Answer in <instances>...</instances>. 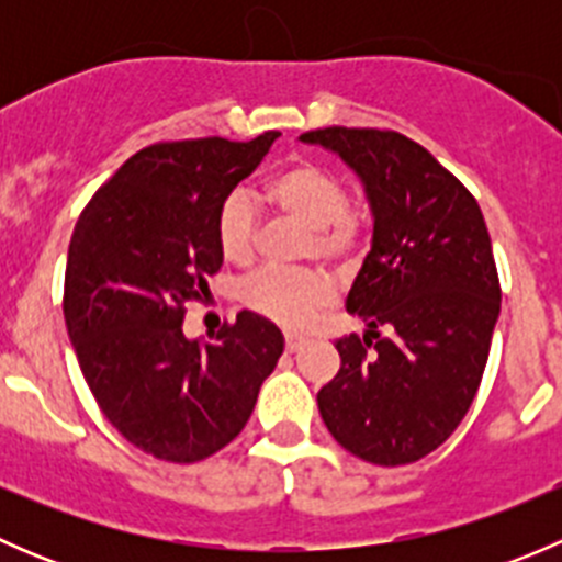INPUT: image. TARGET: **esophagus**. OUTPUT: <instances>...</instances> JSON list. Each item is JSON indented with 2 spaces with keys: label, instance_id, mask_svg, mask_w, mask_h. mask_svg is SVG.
<instances>
[{
  "label": "esophagus",
  "instance_id": "obj_1",
  "mask_svg": "<svg viewBox=\"0 0 562 562\" xmlns=\"http://www.w3.org/2000/svg\"><path fill=\"white\" fill-rule=\"evenodd\" d=\"M304 342H307V339H304L302 334H285V350H288V353H296V350L302 348Z\"/></svg>",
  "mask_w": 562,
  "mask_h": 562
}]
</instances>
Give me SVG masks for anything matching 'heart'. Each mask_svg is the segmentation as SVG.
<instances>
[{
  "mask_svg": "<svg viewBox=\"0 0 562 562\" xmlns=\"http://www.w3.org/2000/svg\"><path fill=\"white\" fill-rule=\"evenodd\" d=\"M266 201L310 228L317 258L339 260L359 245V225L348 214V192L331 173L313 162L282 168L266 187ZM220 255L228 263H249L258 245V209L247 190H234L223 201L214 223ZM241 302L252 313L302 326L331 299V282L313 271L260 269L241 282Z\"/></svg>",
  "mask_w": 562,
  "mask_h": 562,
  "instance_id": "1",
  "label": "heart"
}]
</instances>
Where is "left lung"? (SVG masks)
<instances>
[{"label": "left lung", "mask_w": 562, "mask_h": 562, "mask_svg": "<svg viewBox=\"0 0 562 562\" xmlns=\"http://www.w3.org/2000/svg\"><path fill=\"white\" fill-rule=\"evenodd\" d=\"M299 140L359 176L372 214L370 252L345 299L367 331L334 342L342 364L317 391L323 424L364 462H416L459 427L490 359L501 282L484 214L400 133L326 127Z\"/></svg>", "instance_id": "1"}]
</instances>
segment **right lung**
Instances as JSON below:
<instances>
[{
	"label": "right lung",
	"instance_id": "obj_1",
	"mask_svg": "<svg viewBox=\"0 0 562 562\" xmlns=\"http://www.w3.org/2000/svg\"><path fill=\"white\" fill-rule=\"evenodd\" d=\"M280 133L155 144L94 192L67 249L65 323L108 422L166 462H198L245 429L285 350L245 310L214 342L181 331L184 304L223 266L214 223Z\"/></svg>",
	"mask_w": 562,
	"mask_h": 562
}]
</instances>
